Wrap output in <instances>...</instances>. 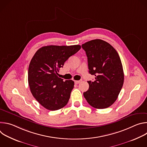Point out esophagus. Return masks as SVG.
Returning a JSON list of instances; mask_svg holds the SVG:
<instances>
[{"instance_id": "34e87169", "label": "esophagus", "mask_w": 147, "mask_h": 147, "mask_svg": "<svg viewBox=\"0 0 147 147\" xmlns=\"http://www.w3.org/2000/svg\"><path fill=\"white\" fill-rule=\"evenodd\" d=\"M82 81V80H77V81H75V83L76 84H79V83H80Z\"/></svg>"}]
</instances>
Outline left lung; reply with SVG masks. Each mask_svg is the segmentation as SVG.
<instances>
[{"label":"left lung","mask_w":147,"mask_h":147,"mask_svg":"<svg viewBox=\"0 0 147 147\" xmlns=\"http://www.w3.org/2000/svg\"><path fill=\"white\" fill-rule=\"evenodd\" d=\"M86 51L89 73L95 76L88 81L89 89L83 95L90 105L105 109L116 101L124 82L123 66L119 55L109 43L94 39L81 45Z\"/></svg>","instance_id":"left-lung-1"}]
</instances>
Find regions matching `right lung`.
I'll use <instances>...</instances> for the list:
<instances>
[{"mask_svg": "<svg viewBox=\"0 0 147 147\" xmlns=\"http://www.w3.org/2000/svg\"><path fill=\"white\" fill-rule=\"evenodd\" d=\"M80 49L78 45L46 46L32 57L28 67V84L33 96L45 108L56 111L67 105L74 82L58 77L57 72Z\"/></svg>", "mask_w": 147, "mask_h": 147, "instance_id": "1", "label": "right lung"}]
</instances>
